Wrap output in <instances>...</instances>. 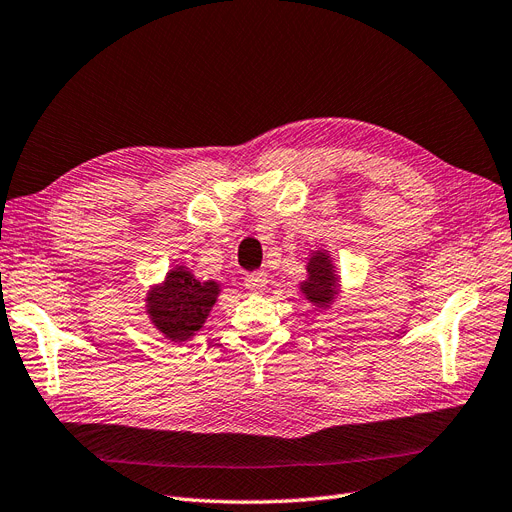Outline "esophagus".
Segmentation results:
<instances>
[{
    "label": "esophagus",
    "instance_id": "1",
    "mask_svg": "<svg viewBox=\"0 0 512 512\" xmlns=\"http://www.w3.org/2000/svg\"><path fill=\"white\" fill-rule=\"evenodd\" d=\"M244 287L251 293H263L268 287V274L266 272H253L244 276Z\"/></svg>",
    "mask_w": 512,
    "mask_h": 512
}]
</instances>
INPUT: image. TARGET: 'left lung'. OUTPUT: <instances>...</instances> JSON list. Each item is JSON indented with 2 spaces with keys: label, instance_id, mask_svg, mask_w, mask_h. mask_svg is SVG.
<instances>
[{
  "label": "left lung",
  "instance_id": "obj_1",
  "mask_svg": "<svg viewBox=\"0 0 512 512\" xmlns=\"http://www.w3.org/2000/svg\"><path fill=\"white\" fill-rule=\"evenodd\" d=\"M306 270L308 278L304 282H299V291L304 293V297L318 310L331 308V304L339 295V276L335 272L329 251H312Z\"/></svg>",
  "mask_w": 512,
  "mask_h": 512
}]
</instances>
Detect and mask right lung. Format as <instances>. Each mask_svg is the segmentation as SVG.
Returning a JSON list of instances; mask_svg holds the SVG:
<instances>
[{"label": "right lung", "instance_id": "1", "mask_svg": "<svg viewBox=\"0 0 512 512\" xmlns=\"http://www.w3.org/2000/svg\"><path fill=\"white\" fill-rule=\"evenodd\" d=\"M219 293V282L198 280L189 268L175 266L160 285L147 291L145 312L170 342H187L206 323Z\"/></svg>", "mask_w": 512, "mask_h": 512}]
</instances>
